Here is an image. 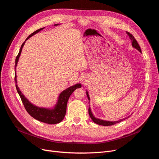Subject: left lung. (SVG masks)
<instances>
[{
    "label": "left lung",
    "mask_w": 159,
    "mask_h": 159,
    "mask_svg": "<svg viewBox=\"0 0 159 159\" xmlns=\"http://www.w3.org/2000/svg\"><path fill=\"white\" fill-rule=\"evenodd\" d=\"M126 33L128 34V35L129 36L131 41V43H132V46L137 49L138 51H139L140 53L141 52V49H140V48L139 46V44H138V43L137 42L136 39H135V37L133 36V35H131V33H129V32H126ZM86 95H87V97H88V98L89 100V101H90V98H89V94H88V91H86ZM88 112H89V116L91 117V119H92V120L97 124H99V125H102V126H112V125H114L116 123H119L121 121H122L123 120H125V119H120L119 120H117V121H107V120H101V119H97L96 117H95V116H93L92 112H91V108H90V106L89 107V109H88ZM128 117H129V116H128ZM127 117V118H128ZM126 118V119H127Z\"/></svg>",
    "instance_id": "obj_1"
}]
</instances>
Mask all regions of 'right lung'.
<instances>
[{
  "label": "right lung",
  "instance_id": "add662e5",
  "mask_svg": "<svg viewBox=\"0 0 159 159\" xmlns=\"http://www.w3.org/2000/svg\"><path fill=\"white\" fill-rule=\"evenodd\" d=\"M59 25L58 24H55L54 26H57ZM44 28L39 29L32 33L26 39V40L29 39L33 35H35L36 33L39 32L40 31L43 30ZM26 40L24 42L23 44H22L20 51L19 52L18 55L16 56L15 59V82L16 83V89L17 90V92L19 95L20 97V98L22 100V102L24 106L25 109L27 111V112L34 119L36 120L43 122L46 124H55L61 122L64 118L66 113V107H67V103H68V99L70 97V95L72 94L73 91L77 89L81 88L80 84H76L72 86H70V88L66 89L60 93L59 96H58L57 102L56 103L55 106L53 108H46V107H38L37 106H35L31 103L25 97V96L22 93L19 88L18 87L17 84H16V67L17 66V63L19 59L20 55L22 52V48L26 43Z\"/></svg>",
  "mask_w": 159,
  "mask_h": 159
}]
</instances>
